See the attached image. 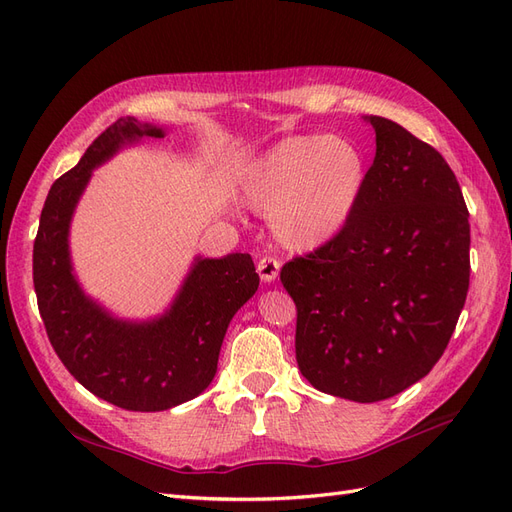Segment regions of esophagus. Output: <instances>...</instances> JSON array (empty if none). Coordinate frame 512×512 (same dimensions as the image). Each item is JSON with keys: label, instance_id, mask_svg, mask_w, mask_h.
<instances>
[{"label": "esophagus", "instance_id": "34e87169", "mask_svg": "<svg viewBox=\"0 0 512 512\" xmlns=\"http://www.w3.org/2000/svg\"><path fill=\"white\" fill-rule=\"evenodd\" d=\"M280 267H282L280 260L273 258V256L260 258V260H258V275H260V280L267 282V284L275 282L277 275H280Z\"/></svg>", "mask_w": 512, "mask_h": 512}]
</instances>
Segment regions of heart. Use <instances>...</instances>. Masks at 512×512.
<instances>
[{
  "mask_svg": "<svg viewBox=\"0 0 512 512\" xmlns=\"http://www.w3.org/2000/svg\"><path fill=\"white\" fill-rule=\"evenodd\" d=\"M367 164L342 136L282 138L247 168L243 200L271 211L273 235L290 250H318L342 232L359 207Z\"/></svg>",
  "mask_w": 512,
  "mask_h": 512,
  "instance_id": "b5f03b06",
  "label": "heart"
}]
</instances>
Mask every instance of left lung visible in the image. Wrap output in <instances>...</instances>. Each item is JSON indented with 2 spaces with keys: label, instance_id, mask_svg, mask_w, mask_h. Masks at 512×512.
<instances>
[{
  "label": "left lung",
  "instance_id": "1",
  "mask_svg": "<svg viewBox=\"0 0 512 512\" xmlns=\"http://www.w3.org/2000/svg\"><path fill=\"white\" fill-rule=\"evenodd\" d=\"M365 119L376 158L352 220L280 273L297 305L301 374L359 404L429 374L470 286V213L451 166L399 123Z\"/></svg>",
  "mask_w": 512,
  "mask_h": 512
}]
</instances>
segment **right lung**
Listing matches in <instances>:
<instances>
[{
    "label": "right lung",
    "instance_id": "right-lung-1",
    "mask_svg": "<svg viewBox=\"0 0 512 512\" xmlns=\"http://www.w3.org/2000/svg\"><path fill=\"white\" fill-rule=\"evenodd\" d=\"M162 136L132 117L108 126L51 185L34 241V288L53 350L89 393L132 412L175 408L207 389L228 324L260 282L250 254L196 258L168 312L147 322L119 320L81 290L68 230L91 170L126 143Z\"/></svg>",
    "mask_w": 512,
    "mask_h": 512
}]
</instances>
